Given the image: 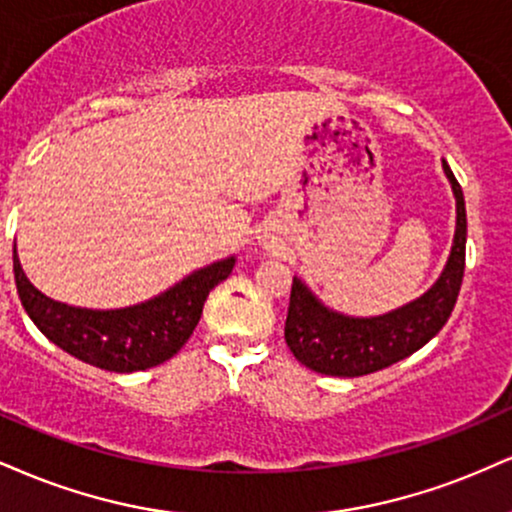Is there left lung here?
<instances>
[{
    "instance_id": "left-lung-1",
    "label": "left lung",
    "mask_w": 512,
    "mask_h": 512,
    "mask_svg": "<svg viewBox=\"0 0 512 512\" xmlns=\"http://www.w3.org/2000/svg\"><path fill=\"white\" fill-rule=\"evenodd\" d=\"M443 171L453 186L458 224L441 279L415 303L369 319L338 315L319 303L303 281L293 279L283 334L295 360L326 377H362L412 355L443 329L463 286L467 240L463 188L446 159Z\"/></svg>"
}]
</instances>
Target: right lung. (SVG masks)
<instances>
[{"label":"right lung","mask_w":512,"mask_h":512,"mask_svg":"<svg viewBox=\"0 0 512 512\" xmlns=\"http://www.w3.org/2000/svg\"><path fill=\"white\" fill-rule=\"evenodd\" d=\"M236 260H221L190 274L174 288L126 310H83L42 295L23 274L14 248L18 298L54 346L107 372H140L162 365L186 346L202 317L209 291L229 279Z\"/></svg>","instance_id":"1"}]
</instances>
